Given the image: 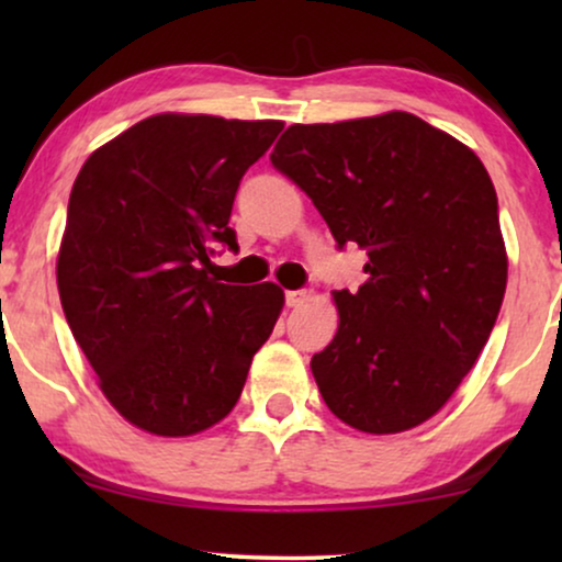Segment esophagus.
Masks as SVG:
<instances>
[{
	"instance_id": "obj_1",
	"label": "esophagus",
	"mask_w": 562,
	"mask_h": 562,
	"mask_svg": "<svg viewBox=\"0 0 562 562\" xmlns=\"http://www.w3.org/2000/svg\"><path fill=\"white\" fill-rule=\"evenodd\" d=\"M306 302V291H286V306H302Z\"/></svg>"
}]
</instances>
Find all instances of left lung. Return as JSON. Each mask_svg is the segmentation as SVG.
Listing matches in <instances>:
<instances>
[{"mask_svg":"<svg viewBox=\"0 0 562 562\" xmlns=\"http://www.w3.org/2000/svg\"><path fill=\"white\" fill-rule=\"evenodd\" d=\"M327 222L366 250L335 294L340 327L312 373L335 417L404 432L442 409L479 360L506 289L494 183L479 156L409 112L291 125L271 153Z\"/></svg>","mask_w":562,"mask_h":562,"instance_id":"8db88e82","label":"left lung"}]
</instances>
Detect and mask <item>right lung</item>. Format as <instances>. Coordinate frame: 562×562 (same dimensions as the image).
Returning a JSON list of instances; mask_svg holds the SVG:
<instances>
[{
  "instance_id": "add662e5",
  "label": "right lung",
  "mask_w": 562,
  "mask_h": 562,
  "mask_svg": "<svg viewBox=\"0 0 562 562\" xmlns=\"http://www.w3.org/2000/svg\"><path fill=\"white\" fill-rule=\"evenodd\" d=\"M279 120L156 114L76 176L58 252L68 327L104 396L145 432L187 437L225 419L283 306L276 283L212 279L245 171Z\"/></svg>"
}]
</instances>
